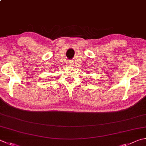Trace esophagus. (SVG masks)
<instances>
[{"label":"esophagus","mask_w":146,"mask_h":146,"mask_svg":"<svg viewBox=\"0 0 146 146\" xmlns=\"http://www.w3.org/2000/svg\"><path fill=\"white\" fill-rule=\"evenodd\" d=\"M68 64H69V65H70V66H73V64H74V62H73V61H72V60H70V61H69V62H68Z\"/></svg>","instance_id":"1"}]
</instances>
